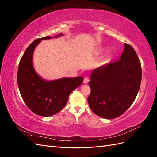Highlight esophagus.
Segmentation results:
<instances>
[{
  "mask_svg": "<svg viewBox=\"0 0 157 157\" xmlns=\"http://www.w3.org/2000/svg\"><path fill=\"white\" fill-rule=\"evenodd\" d=\"M89 82V78H88V77H85L84 78V84H87L88 82Z\"/></svg>",
  "mask_w": 157,
  "mask_h": 157,
  "instance_id": "esophagus-1",
  "label": "esophagus"
}]
</instances>
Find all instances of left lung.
I'll use <instances>...</instances> for the list:
<instances>
[{
	"mask_svg": "<svg viewBox=\"0 0 157 157\" xmlns=\"http://www.w3.org/2000/svg\"><path fill=\"white\" fill-rule=\"evenodd\" d=\"M88 102L91 110L107 119L122 115L134 101L141 81V67L136 51L124 43L119 60L92 71Z\"/></svg>",
	"mask_w": 157,
	"mask_h": 157,
	"instance_id": "8db88e82",
	"label": "left lung"
}]
</instances>
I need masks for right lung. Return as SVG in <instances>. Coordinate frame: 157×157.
Wrapping results in <instances>:
<instances>
[{
    "label": "right lung",
    "instance_id": "obj_1",
    "mask_svg": "<svg viewBox=\"0 0 157 157\" xmlns=\"http://www.w3.org/2000/svg\"><path fill=\"white\" fill-rule=\"evenodd\" d=\"M62 33L54 37L62 36ZM45 36L36 39L27 47L20 61L17 71V84L26 105L36 115L50 117L58 113L67 103L70 94L83 82V77H64L46 80L36 73L33 65V52Z\"/></svg>",
    "mask_w": 157,
    "mask_h": 157
}]
</instances>
